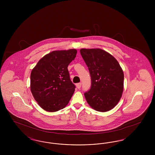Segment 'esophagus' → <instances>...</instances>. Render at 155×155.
Segmentation results:
<instances>
[{
  "instance_id": "34e87169",
  "label": "esophagus",
  "mask_w": 155,
  "mask_h": 155,
  "mask_svg": "<svg viewBox=\"0 0 155 155\" xmlns=\"http://www.w3.org/2000/svg\"><path fill=\"white\" fill-rule=\"evenodd\" d=\"M76 87H77V88L78 89H80L81 87V82H80V83H78V84H76Z\"/></svg>"
}]
</instances>
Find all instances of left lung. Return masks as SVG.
<instances>
[{
    "instance_id": "left-lung-1",
    "label": "left lung",
    "mask_w": 155,
    "mask_h": 155,
    "mask_svg": "<svg viewBox=\"0 0 155 155\" xmlns=\"http://www.w3.org/2000/svg\"><path fill=\"white\" fill-rule=\"evenodd\" d=\"M88 67L90 89L84 93L89 105L101 112L110 110L120 100L124 88V73L117 60L101 49H81Z\"/></svg>"
}]
</instances>
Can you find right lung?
Returning a JSON list of instances; mask_svg holds the SVG:
<instances>
[{
  "mask_svg": "<svg viewBox=\"0 0 155 155\" xmlns=\"http://www.w3.org/2000/svg\"><path fill=\"white\" fill-rule=\"evenodd\" d=\"M77 52L74 49L53 51L40 59L32 69L31 91L45 110L54 112L64 108L73 96L75 86L67 67Z\"/></svg>",
  "mask_w": 155,
  "mask_h": 155,
  "instance_id": "1",
  "label": "right lung"
}]
</instances>
